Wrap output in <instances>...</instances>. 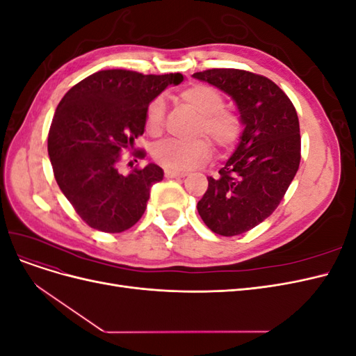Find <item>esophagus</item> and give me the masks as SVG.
Here are the masks:
<instances>
[{
	"label": "esophagus",
	"instance_id": "34e87169",
	"mask_svg": "<svg viewBox=\"0 0 356 356\" xmlns=\"http://www.w3.org/2000/svg\"><path fill=\"white\" fill-rule=\"evenodd\" d=\"M165 175L168 178H184L186 174H182V172H175V170H165Z\"/></svg>",
	"mask_w": 356,
	"mask_h": 356
}]
</instances>
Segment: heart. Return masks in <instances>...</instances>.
Returning <instances> with one entry per match:
<instances>
[{
    "instance_id": "obj_1",
    "label": "heart",
    "mask_w": 356,
    "mask_h": 356,
    "mask_svg": "<svg viewBox=\"0 0 356 356\" xmlns=\"http://www.w3.org/2000/svg\"><path fill=\"white\" fill-rule=\"evenodd\" d=\"M179 98L200 114L197 126L199 134H207L221 148L232 147L241 135V120L234 113L224 110L221 93L207 84H196L182 90ZM165 102L156 98L145 110V129L148 134L157 135L163 126ZM211 154V145L207 139L193 143L168 139L159 143L153 149V157L160 166L168 170L186 172L200 165Z\"/></svg>"
}]
</instances>
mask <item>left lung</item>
Returning <instances> with one entry per match:
<instances>
[{
    "mask_svg": "<svg viewBox=\"0 0 356 356\" xmlns=\"http://www.w3.org/2000/svg\"><path fill=\"white\" fill-rule=\"evenodd\" d=\"M193 77L229 95L243 126L239 144L220 169V177L208 178L197 212L213 233L242 234L277 208L297 174V111L288 96L263 75L215 68Z\"/></svg>",
    "mask_w": 356,
    "mask_h": 356,
    "instance_id": "obj_1",
    "label": "left lung"
}]
</instances>
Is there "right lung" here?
Listing matches in <instances>:
<instances>
[{
  "label": "right lung",
  "mask_w": 356,
  "mask_h": 356,
  "mask_svg": "<svg viewBox=\"0 0 356 356\" xmlns=\"http://www.w3.org/2000/svg\"><path fill=\"white\" fill-rule=\"evenodd\" d=\"M184 75H144L126 70L98 71L71 88L55 111L47 148L56 182L92 229L120 233L145 212L163 169L148 163L129 175L117 163L145 131V110ZM144 154V153H139Z\"/></svg>",
  "instance_id": "1"
}]
</instances>
